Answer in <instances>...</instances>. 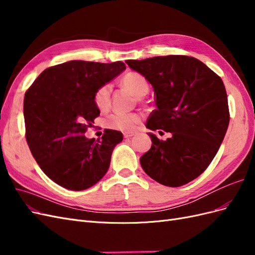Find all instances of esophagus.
<instances>
[{
  "instance_id": "obj_1",
  "label": "esophagus",
  "mask_w": 255,
  "mask_h": 255,
  "mask_svg": "<svg viewBox=\"0 0 255 255\" xmlns=\"http://www.w3.org/2000/svg\"><path fill=\"white\" fill-rule=\"evenodd\" d=\"M134 135H135L134 132H125V133H123V136H125L126 138H129V137H132Z\"/></svg>"
}]
</instances>
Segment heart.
<instances>
[{"instance_id":"b5f03b06","label":"heart","mask_w":255,"mask_h":255,"mask_svg":"<svg viewBox=\"0 0 255 255\" xmlns=\"http://www.w3.org/2000/svg\"><path fill=\"white\" fill-rule=\"evenodd\" d=\"M122 86L129 90L136 98H141L148 94L149 83L142 75L129 72L123 76L121 80ZM112 86L104 84L99 87L95 94V104L99 111L106 112L111 106ZM141 117L138 114H113L106 119L105 125L109 128L121 130V132H130L140 122Z\"/></svg>"}]
</instances>
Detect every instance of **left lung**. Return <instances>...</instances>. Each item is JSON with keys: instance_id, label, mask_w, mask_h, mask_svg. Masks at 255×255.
Here are the masks:
<instances>
[{"instance_id": "left-lung-1", "label": "left lung", "mask_w": 255, "mask_h": 255, "mask_svg": "<svg viewBox=\"0 0 255 255\" xmlns=\"http://www.w3.org/2000/svg\"><path fill=\"white\" fill-rule=\"evenodd\" d=\"M154 89L156 110L146 128L171 133L167 140L149 133L151 149L140 157L143 171L169 187L195 180L212 163L230 121L226 87L202 61L185 55L128 59Z\"/></svg>"}]
</instances>
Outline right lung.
I'll return each instance as SVG.
<instances>
[{
	"label": "right lung",
	"mask_w": 255,
	"mask_h": 255,
	"mask_svg": "<svg viewBox=\"0 0 255 255\" xmlns=\"http://www.w3.org/2000/svg\"><path fill=\"white\" fill-rule=\"evenodd\" d=\"M123 70L122 61H67L45 69L25 92L23 114L29 150L41 170L61 187L87 189L109 170L122 133L105 129L98 140L84 134L100 115L94 99L97 89Z\"/></svg>",
	"instance_id": "add662e5"
}]
</instances>
